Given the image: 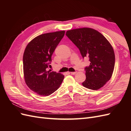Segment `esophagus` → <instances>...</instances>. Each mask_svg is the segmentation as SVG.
<instances>
[{
    "mask_svg": "<svg viewBox=\"0 0 131 131\" xmlns=\"http://www.w3.org/2000/svg\"><path fill=\"white\" fill-rule=\"evenodd\" d=\"M76 73H77L76 71L75 72H70V74L71 75H75V74H76Z\"/></svg>",
    "mask_w": 131,
    "mask_h": 131,
    "instance_id": "esophagus-1",
    "label": "esophagus"
}]
</instances>
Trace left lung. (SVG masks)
I'll use <instances>...</instances> for the list:
<instances>
[{
	"label": "left lung",
	"mask_w": 131,
	"mask_h": 131,
	"mask_svg": "<svg viewBox=\"0 0 131 131\" xmlns=\"http://www.w3.org/2000/svg\"><path fill=\"white\" fill-rule=\"evenodd\" d=\"M66 35L79 49L83 58H88L90 66L85 68L84 87L97 90L112 76L115 65L113 47L104 35L97 30L84 27L68 30Z\"/></svg>",
	"instance_id": "left-lung-1"
}]
</instances>
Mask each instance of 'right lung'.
<instances>
[{"label": "right lung", "mask_w": 131, "mask_h": 131, "mask_svg": "<svg viewBox=\"0 0 131 131\" xmlns=\"http://www.w3.org/2000/svg\"><path fill=\"white\" fill-rule=\"evenodd\" d=\"M65 31L38 36L27 44L23 56L24 78L30 90L39 95L47 96L60 87L64 76L48 70L52 56L65 35Z\"/></svg>", "instance_id": "add662e5"}]
</instances>
